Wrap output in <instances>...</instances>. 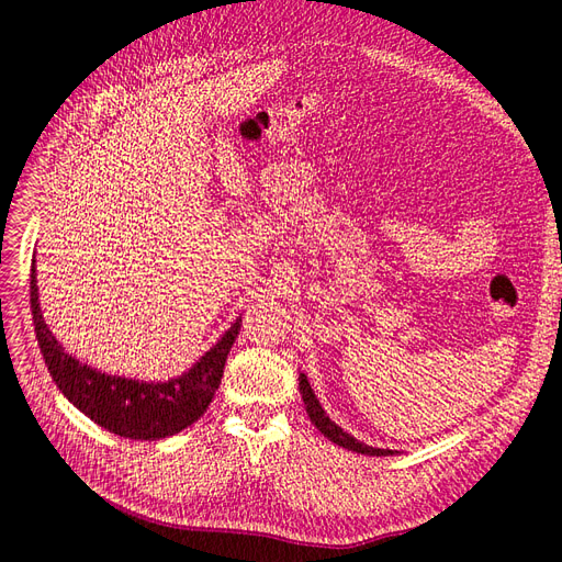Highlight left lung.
<instances>
[{
  "label": "left lung",
  "instance_id": "1",
  "mask_svg": "<svg viewBox=\"0 0 562 562\" xmlns=\"http://www.w3.org/2000/svg\"><path fill=\"white\" fill-rule=\"evenodd\" d=\"M299 390H301L305 411H307V415H311L313 425H315L329 441H334L336 446L348 448V450H352V452H361V456H375V458H380V456H394V450H390V448H373V446H367V443L357 441L355 437H350L348 431H342V429L329 418V415L324 413V408H322V404L317 402V396H315L311 383H307V375H305V373L299 375Z\"/></svg>",
  "mask_w": 562,
  "mask_h": 562
}]
</instances>
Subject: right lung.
<instances>
[{
  "mask_svg": "<svg viewBox=\"0 0 562 562\" xmlns=\"http://www.w3.org/2000/svg\"><path fill=\"white\" fill-rule=\"evenodd\" d=\"M30 307L46 367L58 390L81 413L100 427L125 439L156 441L187 429L207 411L214 392L220 390L226 357L238 338L243 319L216 340L195 364L168 383H147L121 375H106L65 352V348L48 331L40 307L37 270L30 276Z\"/></svg>",
  "mask_w": 562,
  "mask_h": 562,
  "instance_id": "1",
  "label": "right lung"
}]
</instances>
